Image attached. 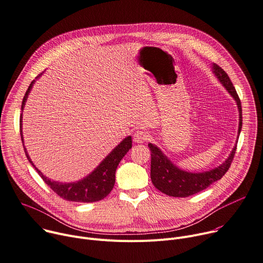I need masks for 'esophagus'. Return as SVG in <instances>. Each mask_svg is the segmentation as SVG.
I'll use <instances>...</instances> for the list:
<instances>
[{
    "label": "esophagus",
    "mask_w": 263,
    "mask_h": 263,
    "mask_svg": "<svg viewBox=\"0 0 263 263\" xmlns=\"http://www.w3.org/2000/svg\"><path fill=\"white\" fill-rule=\"evenodd\" d=\"M149 139V134L145 130H137L134 134V141L136 143H144Z\"/></svg>",
    "instance_id": "34e87169"
}]
</instances>
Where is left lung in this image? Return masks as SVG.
Instances as JSON below:
<instances>
[{
    "mask_svg": "<svg viewBox=\"0 0 263 263\" xmlns=\"http://www.w3.org/2000/svg\"><path fill=\"white\" fill-rule=\"evenodd\" d=\"M212 70L220 83L226 87L229 94L235 99L239 110L238 136L242 126L241 102L228 74L216 64L212 65ZM238 138V137H237ZM237 141L228 159L218 167L203 172H188L174 165L153 143L148 144L152 153L151 178L155 187L161 192L173 197H187L208 188L214 182L220 180L231 166L236 152Z\"/></svg>",
    "mask_w": 263,
    "mask_h": 263,
    "instance_id": "obj_1",
    "label": "left lung"
}]
</instances>
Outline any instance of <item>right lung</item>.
I'll use <instances>...</instances> for the list:
<instances>
[{
    "mask_svg": "<svg viewBox=\"0 0 263 263\" xmlns=\"http://www.w3.org/2000/svg\"><path fill=\"white\" fill-rule=\"evenodd\" d=\"M42 74H40L36 78H39ZM35 80H33L30 85H29L28 90L23 98L22 102V110L25 106L26 100L28 98L29 93H30L32 86L34 84ZM23 117L21 115V119H20V128H21V138L23 142V146L24 151L26 154V157L28 161L30 162V164L35 168L37 173L40 174V177L43 179V181L57 194L60 195L62 198L67 199L69 201H77V202H94L103 199L106 197L109 192L112 190L114 185H115V174H116V169L118 167L120 161L122 158L127 154V152L132 148V137L128 136L121 143L106 156L105 159L95 168L93 172H91L89 176H86L80 181L73 182V183H60V182H55L51 181L49 178L46 176L35 167L33 162L31 161L30 157H29L25 145H24V139H23V132H22V119Z\"/></svg>",
    "mask_w": 263,
    "mask_h": 263,
    "instance_id": "1",
    "label": "right lung"
}]
</instances>
